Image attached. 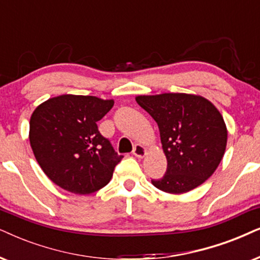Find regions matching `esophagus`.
Masks as SVG:
<instances>
[{
  "mask_svg": "<svg viewBox=\"0 0 260 260\" xmlns=\"http://www.w3.org/2000/svg\"><path fill=\"white\" fill-rule=\"evenodd\" d=\"M133 154L136 157H139V158H143L146 154V149L143 145H140V144H137L133 149Z\"/></svg>",
  "mask_w": 260,
  "mask_h": 260,
  "instance_id": "34e87169",
  "label": "esophagus"
}]
</instances>
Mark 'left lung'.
<instances>
[{"label": "left lung", "mask_w": 260, "mask_h": 260, "mask_svg": "<svg viewBox=\"0 0 260 260\" xmlns=\"http://www.w3.org/2000/svg\"><path fill=\"white\" fill-rule=\"evenodd\" d=\"M138 104L159 128L167 172L151 180L167 193H186L205 182L217 169L226 145V127L211 102L187 93L138 96Z\"/></svg>", "instance_id": "obj_1"}]
</instances>
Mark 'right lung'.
<instances>
[{"label":"right lung","mask_w":260,"mask_h":260,"mask_svg":"<svg viewBox=\"0 0 260 260\" xmlns=\"http://www.w3.org/2000/svg\"><path fill=\"white\" fill-rule=\"evenodd\" d=\"M114 101L62 94L36 108L29 120V144L52 182L75 194H90L111 180L122 159L98 131Z\"/></svg>","instance_id":"right-lung-1"}]
</instances>
